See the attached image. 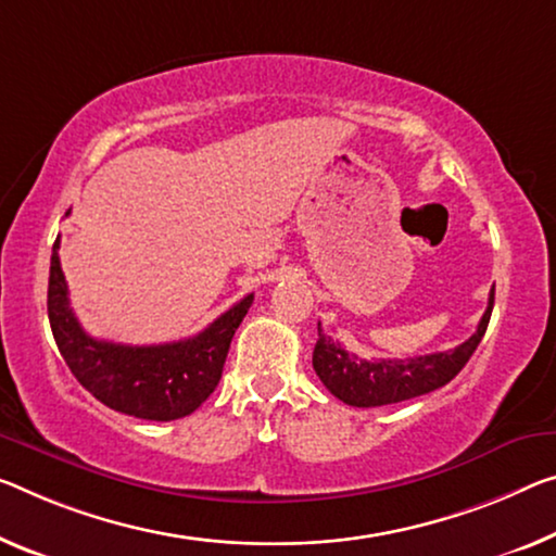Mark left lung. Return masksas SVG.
<instances>
[{
	"mask_svg": "<svg viewBox=\"0 0 556 556\" xmlns=\"http://www.w3.org/2000/svg\"><path fill=\"white\" fill-rule=\"evenodd\" d=\"M492 305L494 286L490 290V303H486L480 326L463 345L445 350V353L405 357V361H400V357H392V361L390 357L388 361H382V357L380 361H363V357L348 353L328 332H323L318 323V343H315L313 350V367L323 386L338 400L353 407H380L427 395V392L447 386L467 365L484 336Z\"/></svg>",
	"mask_w": 556,
	"mask_h": 556,
	"instance_id": "left-lung-1",
	"label": "left lung"
}]
</instances>
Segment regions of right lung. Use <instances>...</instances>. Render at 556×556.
<instances>
[{"label": "right lung", "instance_id": "right-lung-1", "mask_svg": "<svg viewBox=\"0 0 556 556\" xmlns=\"http://www.w3.org/2000/svg\"><path fill=\"white\" fill-rule=\"evenodd\" d=\"M253 293L220 313L199 336L164 345H122L91 338L70 305L59 238L51 249L47 311L56 348L74 378L99 403L141 420L168 422L191 415L216 390L238 326Z\"/></svg>", "mask_w": 556, "mask_h": 556}]
</instances>
